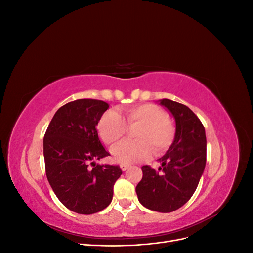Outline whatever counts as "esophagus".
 <instances>
[{"label": "esophagus", "instance_id": "34e87169", "mask_svg": "<svg viewBox=\"0 0 253 253\" xmlns=\"http://www.w3.org/2000/svg\"><path fill=\"white\" fill-rule=\"evenodd\" d=\"M120 168L122 171H126L128 169V165H126V164H120Z\"/></svg>", "mask_w": 253, "mask_h": 253}]
</instances>
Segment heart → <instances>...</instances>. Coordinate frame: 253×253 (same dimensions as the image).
<instances>
[{
    "mask_svg": "<svg viewBox=\"0 0 253 253\" xmlns=\"http://www.w3.org/2000/svg\"><path fill=\"white\" fill-rule=\"evenodd\" d=\"M134 137L137 140L124 141L113 150L115 159L122 164L143 162L150 158L152 150L160 155L170 148L174 140L175 127L167 114L152 103L131 106L119 115L115 111L106 112L99 120L98 134L101 141L113 147L126 133V126H136Z\"/></svg>",
    "mask_w": 253,
    "mask_h": 253,
    "instance_id": "1",
    "label": "heart"
}]
</instances>
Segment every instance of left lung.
<instances>
[{
	"mask_svg": "<svg viewBox=\"0 0 253 253\" xmlns=\"http://www.w3.org/2000/svg\"><path fill=\"white\" fill-rule=\"evenodd\" d=\"M159 102L175 119L174 140L158 159L162 167L157 171L141 167L142 179L136 193L145 208L169 213L179 209L195 192L206 166L207 140L203 124L187 105L170 99Z\"/></svg>",
	"mask_w": 253,
	"mask_h": 253,
	"instance_id": "8db88e82",
	"label": "left lung"
}]
</instances>
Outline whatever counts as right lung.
<instances>
[{"instance_id":"right-lung-1","label":"right lung","mask_w":253,"mask_h":253,"mask_svg":"<svg viewBox=\"0 0 253 253\" xmlns=\"http://www.w3.org/2000/svg\"><path fill=\"white\" fill-rule=\"evenodd\" d=\"M109 104L78 99L56 112L43 139L45 171L53 192L67 209L93 214L108 207L122 171L119 166L99 165L110 153L99 139L97 125Z\"/></svg>"}]
</instances>
